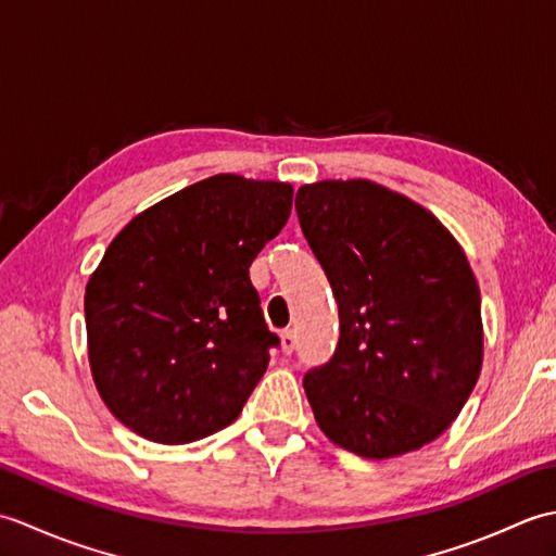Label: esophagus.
<instances>
[{
    "label": "esophagus",
    "mask_w": 556,
    "mask_h": 556,
    "mask_svg": "<svg viewBox=\"0 0 556 556\" xmlns=\"http://www.w3.org/2000/svg\"><path fill=\"white\" fill-rule=\"evenodd\" d=\"M279 346H281V353H293L296 351V332H293V329H287V332H281V337H279Z\"/></svg>",
    "instance_id": "esophagus-1"
}]
</instances>
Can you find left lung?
<instances>
[{
    "label": "left lung",
    "instance_id": "obj_1",
    "mask_svg": "<svg viewBox=\"0 0 556 556\" xmlns=\"http://www.w3.org/2000/svg\"><path fill=\"white\" fill-rule=\"evenodd\" d=\"M296 212L339 305L334 356L303 377L317 428L363 458L416 452L454 422L482 368L464 248L432 212L368 179L305 184Z\"/></svg>",
    "mask_w": 556,
    "mask_h": 556
}]
</instances>
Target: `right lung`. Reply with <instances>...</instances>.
Masks as SVG:
<instances>
[{
  "mask_svg": "<svg viewBox=\"0 0 556 556\" xmlns=\"http://www.w3.org/2000/svg\"><path fill=\"white\" fill-rule=\"evenodd\" d=\"M293 186L215 174L138 212L86 287L88 361L104 406L157 444L227 428L277 337L248 267L285 227Z\"/></svg>",
  "mask_w": 556,
  "mask_h": 556,
  "instance_id": "1",
  "label": "right lung"
}]
</instances>
